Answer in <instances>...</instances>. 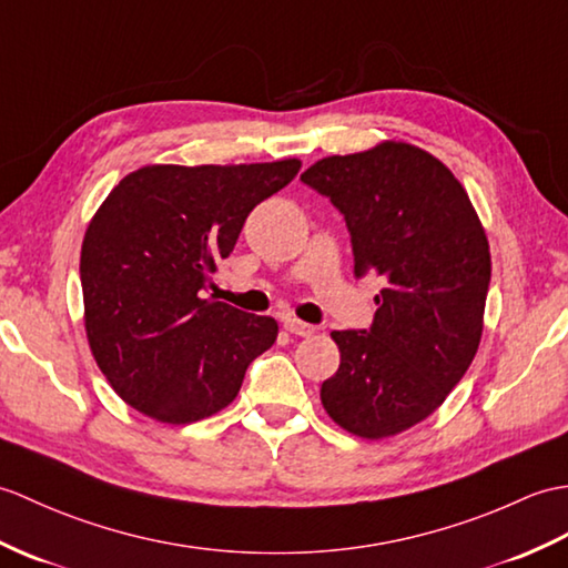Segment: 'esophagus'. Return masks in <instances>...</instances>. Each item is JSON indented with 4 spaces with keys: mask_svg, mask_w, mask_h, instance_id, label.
Here are the masks:
<instances>
[{
    "mask_svg": "<svg viewBox=\"0 0 568 568\" xmlns=\"http://www.w3.org/2000/svg\"><path fill=\"white\" fill-rule=\"evenodd\" d=\"M283 326L287 328L290 334H295V336H312L314 334V326L312 324H305V322H300V320H295V316H285L283 320Z\"/></svg>",
    "mask_w": 568,
    "mask_h": 568,
    "instance_id": "34e87169",
    "label": "esophagus"
}]
</instances>
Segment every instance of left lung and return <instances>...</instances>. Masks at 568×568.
Here are the masks:
<instances>
[{"label": "left lung", "instance_id": "left-lung-1", "mask_svg": "<svg viewBox=\"0 0 568 568\" xmlns=\"http://www.w3.org/2000/svg\"><path fill=\"white\" fill-rule=\"evenodd\" d=\"M300 179L344 215L355 275L385 278L373 326L332 332L341 365L322 404L358 438H389L428 418L477 355L489 240L463 183L416 144L324 156Z\"/></svg>", "mask_w": 568, "mask_h": 568}]
</instances>
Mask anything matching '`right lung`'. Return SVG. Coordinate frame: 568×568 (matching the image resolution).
<instances>
[{
  "mask_svg": "<svg viewBox=\"0 0 568 568\" xmlns=\"http://www.w3.org/2000/svg\"><path fill=\"white\" fill-rule=\"evenodd\" d=\"M300 166L150 164L118 183L91 217L79 258L89 348L140 414L171 426L217 414L275 344L273 316L205 297V287L248 213Z\"/></svg>",
  "mask_w": 568,
  "mask_h": 568,
  "instance_id": "right-lung-1",
  "label": "right lung"
}]
</instances>
